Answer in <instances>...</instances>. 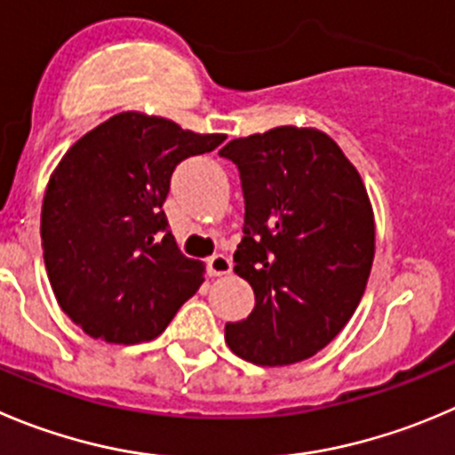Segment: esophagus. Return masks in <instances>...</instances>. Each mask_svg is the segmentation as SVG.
<instances>
[{"mask_svg": "<svg viewBox=\"0 0 455 455\" xmlns=\"http://www.w3.org/2000/svg\"><path fill=\"white\" fill-rule=\"evenodd\" d=\"M232 272V261L230 257L225 254H214V257L207 259V275L210 276H223Z\"/></svg>", "mask_w": 455, "mask_h": 455, "instance_id": "esophagus-1", "label": "esophagus"}]
</instances>
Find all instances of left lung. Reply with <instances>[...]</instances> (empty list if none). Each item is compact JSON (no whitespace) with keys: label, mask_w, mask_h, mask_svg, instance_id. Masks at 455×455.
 <instances>
[{"label":"left lung","mask_w":455,"mask_h":455,"mask_svg":"<svg viewBox=\"0 0 455 455\" xmlns=\"http://www.w3.org/2000/svg\"><path fill=\"white\" fill-rule=\"evenodd\" d=\"M219 154L239 167L245 236L235 272L254 290V310L225 326V341L259 366L308 360L353 317L373 267L360 172L315 127L235 138Z\"/></svg>","instance_id":"8db88e82"}]
</instances>
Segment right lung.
<instances>
[{
    "mask_svg": "<svg viewBox=\"0 0 455 455\" xmlns=\"http://www.w3.org/2000/svg\"><path fill=\"white\" fill-rule=\"evenodd\" d=\"M223 140L123 111L62 156L42 203V250L60 308L86 335L154 339L201 288L205 266L180 252L163 203L180 160Z\"/></svg>",
    "mask_w": 455,
    "mask_h": 455,
    "instance_id": "right-lung-1",
    "label": "right lung"
}]
</instances>
